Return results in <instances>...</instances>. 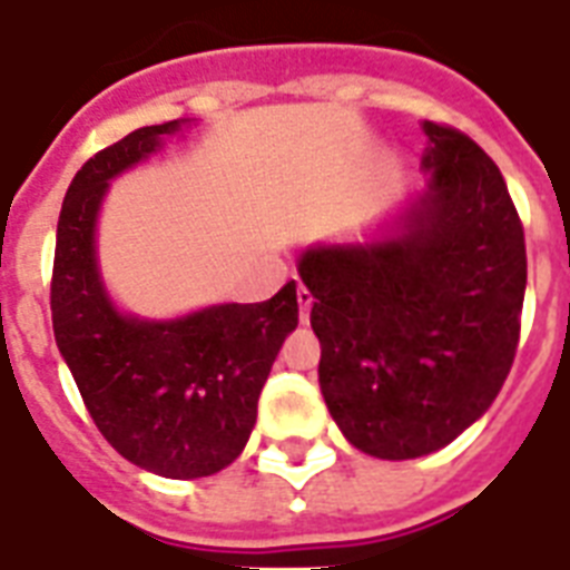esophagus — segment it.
<instances>
[{"label": "esophagus", "mask_w": 570, "mask_h": 570, "mask_svg": "<svg viewBox=\"0 0 570 570\" xmlns=\"http://www.w3.org/2000/svg\"><path fill=\"white\" fill-rule=\"evenodd\" d=\"M311 307H313V293L304 284H298V311H302V322L311 320Z\"/></svg>", "instance_id": "1"}]
</instances>
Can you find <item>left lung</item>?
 <instances>
[{"label": "left lung", "instance_id": "1", "mask_svg": "<svg viewBox=\"0 0 570 570\" xmlns=\"http://www.w3.org/2000/svg\"><path fill=\"white\" fill-rule=\"evenodd\" d=\"M423 129L429 183L396 236L298 263L325 405L357 450L387 461L441 450L491 407L527 289L523 224L494 159L461 129Z\"/></svg>", "mask_w": 570, "mask_h": 570}]
</instances>
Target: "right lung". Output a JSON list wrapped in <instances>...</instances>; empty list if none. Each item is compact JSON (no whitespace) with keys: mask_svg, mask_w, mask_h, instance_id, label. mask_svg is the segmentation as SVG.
<instances>
[{"mask_svg":"<svg viewBox=\"0 0 570 570\" xmlns=\"http://www.w3.org/2000/svg\"><path fill=\"white\" fill-rule=\"evenodd\" d=\"M180 120L141 127L102 147L70 183L52 263L58 352L100 434L165 479L213 476L239 459L259 390L298 325L295 281L259 304H215L171 322L115 311L94 254V224L111 177L154 154Z\"/></svg>","mask_w":570,"mask_h":570,"instance_id":"add662e5","label":"right lung"}]
</instances>
